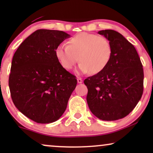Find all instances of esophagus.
<instances>
[{"label":"esophagus","instance_id":"obj_1","mask_svg":"<svg viewBox=\"0 0 153 153\" xmlns=\"http://www.w3.org/2000/svg\"><path fill=\"white\" fill-rule=\"evenodd\" d=\"M77 82H78V83H82L83 82L82 79H81V78L77 79Z\"/></svg>","mask_w":153,"mask_h":153}]
</instances>
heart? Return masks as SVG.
Instances as JSON below:
<instances>
[{
  "label": "heart",
  "mask_w": 153,
  "mask_h": 153,
  "mask_svg": "<svg viewBox=\"0 0 153 153\" xmlns=\"http://www.w3.org/2000/svg\"><path fill=\"white\" fill-rule=\"evenodd\" d=\"M67 46H58L55 55L64 69L70 70L79 60V72L97 74L107 66L112 46L105 37L81 33L71 37Z\"/></svg>",
  "instance_id": "obj_1"
}]
</instances>
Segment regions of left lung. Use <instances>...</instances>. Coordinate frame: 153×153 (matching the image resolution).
<instances>
[{
    "label": "left lung",
    "instance_id": "obj_1",
    "mask_svg": "<svg viewBox=\"0 0 153 153\" xmlns=\"http://www.w3.org/2000/svg\"><path fill=\"white\" fill-rule=\"evenodd\" d=\"M112 46L107 66L88 77L86 97L90 110L100 120L112 121L127 116L141 100L143 91V69L137 50L120 33L103 30Z\"/></svg>",
    "mask_w": 153,
    "mask_h": 153
}]
</instances>
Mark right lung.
Returning a JSON list of instances; mask_svg holds the SVG:
<instances>
[{
  "label": "right lung",
  "instance_id": "obj_1",
  "mask_svg": "<svg viewBox=\"0 0 153 153\" xmlns=\"http://www.w3.org/2000/svg\"><path fill=\"white\" fill-rule=\"evenodd\" d=\"M70 35L39 29L19 45L12 58L9 87L13 103L37 123L58 120L76 88V76L60 64L55 50Z\"/></svg>",
  "mask_w": 153,
  "mask_h": 153
}]
</instances>
